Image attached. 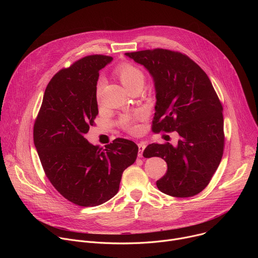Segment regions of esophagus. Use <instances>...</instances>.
<instances>
[{"label": "esophagus", "mask_w": 258, "mask_h": 258, "mask_svg": "<svg viewBox=\"0 0 258 258\" xmlns=\"http://www.w3.org/2000/svg\"><path fill=\"white\" fill-rule=\"evenodd\" d=\"M138 147H139V153H138V156L139 157H143V151L145 150V148H146V145L144 144V143H139L138 144Z\"/></svg>", "instance_id": "esophagus-1"}]
</instances>
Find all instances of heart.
Segmentation results:
<instances>
[{"label":"heart","mask_w":258,"mask_h":258,"mask_svg":"<svg viewBox=\"0 0 258 258\" xmlns=\"http://www.w3.org/2000/svg\"><path fill=\"white\" fill-rule=\"evenodd\" d=\"M115 72L117 77L119 78L121 84L123 85V87L127 90L131 91L133 89H139L142 90V88L145 85V81H146V76L144 71L137 65L133 64V63H121L119 64L116 68H115ZM102 80H100L97 84V97H100V93H101V88H102ZM134 121H135V117L134 116H130V115H124L121 120L120 123L122 125L123 128H125L126 131L130 132H134L135 131V125H134Z\"/></svg>","instance_id":"obj_1"}]
</instances>
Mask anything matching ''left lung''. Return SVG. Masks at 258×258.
I'll return each mask as SVG.
<instances>
[{"instance_id": "left-lung-1", "label": "left lung", "mask_w": 258, "mask_h": 258, "mask_svg": "<svg viewBox=\"0 0 258 258\" xmlns=\"http://www.w3.org/2000/svg\"><path fill=\"white\" fill-rule=\"evenodd\" d=\"M149 71L156 91L154 133L176 132V146L150 144L144 157H161L166 173L156 181L164 194L187 198L209 183L224 154L223 106L204 70L187 55L166 49L125 53Z\"/></svg>"}]
</instances>
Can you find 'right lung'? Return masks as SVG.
<instances>
[{
    "label": "right lung",
    "instance_id": "add662e5",
    "mask_svg": "<svg viewBox=\"0 0 258 258\" xmlns=\"http://www.w3.org/2000/svg\"><path fill=\"white\" fill-rule=\"evenodd\" d=\"M112 57L90 55L63 68L48 84L33 125V142L45 173L68 201L90 207L105 203L118 190L123 170L138 155V146L115 139L105 149L85 135L98 115L99 70Z\"/></svg>",
    "mask_w": 258,
    "mask_h": 258
}]
</instances>
